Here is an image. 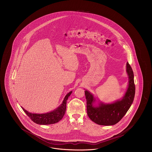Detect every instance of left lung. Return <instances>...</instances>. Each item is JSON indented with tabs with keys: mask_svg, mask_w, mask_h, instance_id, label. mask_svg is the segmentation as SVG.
I'll list each match as a JSON object with an SVG mask.
<instances>
[{
	"mask_svg": "<svg viewBox=\"0 0 152 152\" xmlns=\"http://www.w3.org/2000/svg\"><path fill=\"white\" fill-rule=\"evenodd\" d=\"M126 72L129 77L127 91L122 99L112 104L100 102L99 106H94L95 99L89 92L85 91L87 99L88 116L94 123L101 125H113L118 123L126 113L133 101L135 95L134 74L128 63H126Z\"/></svg>",
	"mask_w": 152,
	"mask_h": 152,
	"instance_id": "8db88e82",
	"label": "left lung"
}]
</instances>
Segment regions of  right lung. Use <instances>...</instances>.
<instances>
[{"instance_id": "obj_1", "label": "right lung", "mask_w": 152, "mask_h": 152, "mask_svg": "<svg viewBox=\"0 0 152 152\" xmlns=\"http://www.w3.org/2000/svg\"><path fill=\"white\" fill-rule=\"evenodd\" d=\"M72 91L69 92L65 96L62 104L58 108L53 110L49 113L43 114H36L29 113L22 107L24 112L29 117L31 120L34 123L40 125H50L58 123L62 119L64 115L66 110V104L68 97L72 94Z\"/></svg>"}]
</instances>
